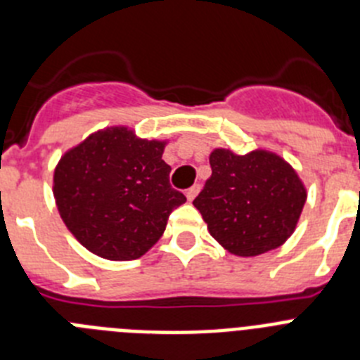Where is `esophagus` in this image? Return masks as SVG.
Here are the masks:
<instances>
[{
  "instance_id": "esophagus-1",
  "label": "esophagus",
  "mask_w": 360,
  "mask_h": 360,
  "mask_svg": "<svg viewBox=\"0 0 360 360\" xmlns=\"http://www.w3.org/2000/svg\"><path fill=\"white\" fill-rule=\"evenodd\" d=\"M198 193H200V186H193V187H191V189L186 191L187 200H189V202H193V200H195L196 196H198Z\"/></svg>"
}]
</instances>
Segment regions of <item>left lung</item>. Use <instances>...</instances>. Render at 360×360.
I'll return each instance as SVG.
<instances>
[{"label":"left lung","mask_w":360,"mask_h":360,"mask_svg":"<svg viewBox=\"0 0 360 360\" xmlns=\"http://www.w3.org/2000/svg\"><path fill=\"white\" fill-rule=\"evenodd\" d=\"M212 174L193 205L211 236L234 256L252 257L281 247L299 221L307 189L285 158L266 149L236 155L218 148Z\"/></svg>","instance_id":"left-lung-1"}]
</instances>
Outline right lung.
I'll return each instance as SVG.
<instances>
[{
	"instance_id": "obj_1",
	"label": "right lung",
	"mask_w": 360,
	"mask_h": 360,
	"mask_svg": "<svg viewBox=\"0 0 360 360\" xmlns=\"http://www.w3.org/2000/svg\"><path fill=\"white\" fill-rule=\"evenodd\" d=\"M167 142L111 126L68 149L53 171L57 211L75 240L110 262L144 256L186 202L169 186Z\"/></svg>"
}]
</instances>
